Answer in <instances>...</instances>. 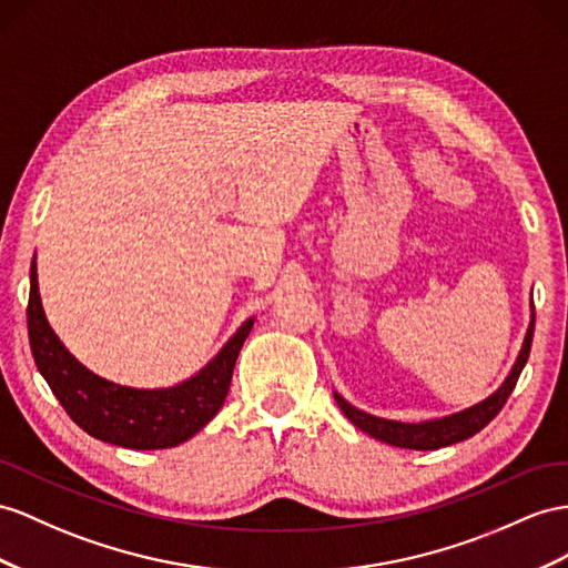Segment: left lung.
Instances as JSON below:
<instances>
[{"instance_id": "obj_1", "label": "left lung", "mask_w": 568, "mask_h": 568, "mask_svg": "<svg viewBox=\"0 0 568 568\" xmlns=\"http://www.w3.org/2000/svg\"><path fill=\"white\" fill-rule=\"evenodd\" d=\"M532 328H535V314L530 316V326L526 333V341H523L520 353L514 362L511 372L504 379V384L494 390L491 396H487L485 400H479L470 408H465L460 413L446 415L439 419H425V423H396V419H384L369 415L365 410H357L355 405L347 403L341 394L333 390V398H336L338 408L345 413V417L351 419L355 427H359L362 432H367L369 436L379 442H386L390 446L398 448H415V450H434L442 446H450L458 444L463 439H470L473 434H477L483 427H487L494 417L499 415V410L504 408V403L511 396V390L516 388L518 376L526 367L528 355H530V345H532Z\"/></svg>"}]
</instances>
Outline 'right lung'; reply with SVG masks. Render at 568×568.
<instances>
[{"instance_id":"right-lung-1","label":"right lung","mask_w":568,"mask_h":568,"mask_svg":"<svg viewBox=\"0 0 568 568\" xmlns=\"http://www.w3.org/2000/svg\"><path fill=\"white\" fill-rule=\"evenodd\" d=\"M26 314L36 365L67 415L95 439L136 450L180 446L211 423L223 408L232 369L254 326V318H246L221 353L186 382L168 388H132L93 374L57 338L40 302L36 258Z\"/></svg>"}]
</instances>
